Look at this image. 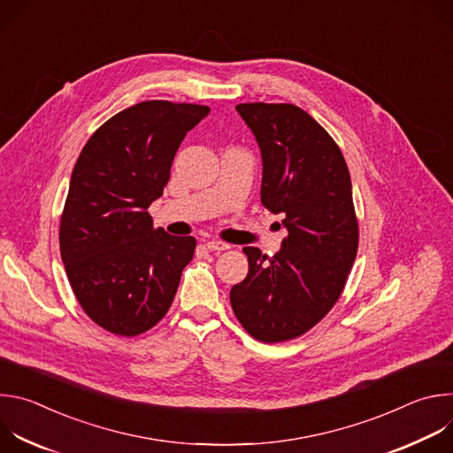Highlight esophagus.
Listing matches in <instances>:
<instances>
[{"mask_svg": "<svg viewBox=\"0 0 453 453\" xmlns=\"http://www.w3.org/2000/svg\"><path fill=\"white\" fill-rule=\"evenodd\" d=\"M206 247L210 249V250H227L229 249V245L227 243H224V242H219V240H210V242H206Z\"/></svg>", "mask_w": 453, "mask_h": 453, "instance_id": "1", "label": "esophagus"}]
</instances>
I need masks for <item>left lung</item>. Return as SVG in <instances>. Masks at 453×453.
Returning a JSON list of instances; mask_svg holds the SVG:
<instances>
[{"label": "left lung", "mask_w": 453, "mask_h": 453, "mask_svg": "<svg viewBox=\"0 0 453 453\" xmlns=\"http://www.w3.org/2000/svg\"><path fill=\"white\" fill-rule=\"evenodd\" d=\"M262 150V204L283 213L288 234L269 257L243 247L245 280L231 288L245 332L267 344L292 341L339 301L358 249L346 159L306 111L292 104H238Z\"/></svg>", "instance_id": "left-lung-1"}]
</instances>
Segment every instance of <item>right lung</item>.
<instances>
[{
	"label": "right lung",
	"instance_id": "1",
	"mask_svg": "<svg viewBox=\"0 0 453 453\" xmlns=\"http://www.w3.org/2000/svg\"><path fill=\"white\" fill-rule=\"evenodd\" d=\"M208 114V105L140 102L98 127L77 159L60 257L79 304L109 334H145L172 306L197 242L154 229L147 210L163 196L186 133Z\"/></svg>",
	"mask_w": 453,
	"mask_h": 453
}]
</instances>
